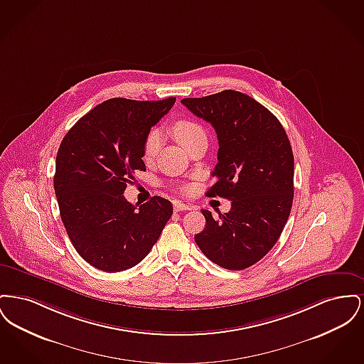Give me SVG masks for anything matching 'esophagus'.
<instances>
[{
    "label": "esophagus",
    "instance_id": "1",
    "mask_svg": "<svg viewBox=\"0 0 364 364\" xmlns=\"http://www.w3.org/2000/svg\"><path fill=\"white\" fill-rule=\"evenodd\" d=\"M187 210H191V206L181 202H174V211H187Z\"/></svg>",
    "mask_w": 364,
    "mask_h": 364
}]
</instances>
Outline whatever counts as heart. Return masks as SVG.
Instances as JSON below:
<instances>
[{
    "mask_svg": "<svg viewBox=\"0 0 364 364\" xmlns=\"http://www.w3.org/2000/svg\"><path fill=\"white\" fill-rule=\"evenodd\" d=\"M172 134L176 140L187 150L195 141L200 139H206V132L203 127L192 120H178L173 122ZM161 146H162V134L156 129H153L144 140V147H143L144 158L147 161L154 159L161 150Z\"/></svg>",
    "mask_w": 364,
    "mask_h": 364,
    "instance_id": "b5f03b06",
    "label": "heart"
}]
</instances>
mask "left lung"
I'll use <instances>...</instances> for the list:
<instances>
[{"label":"left lung","instance_id":"obj_1","mask_svg":"<svg viewBox=\"0 0 364 364\" xmlns=\"http://www.w3.org/2000/svg\"><path fill=\"white\" fill-rule=\"evenodd\" d=\"M181 104L210 122L218 138L215 184L206 196L232 200L214 218L202 210L205 229L195 242L208 259L228 270L259 262L277 242L294 202V153L277 117L254 98L225 90Z\"/></svg>","mask_w":364,"mask_h":364}]
</instances>
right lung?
Instances as JSON below:
<instances>
[{
  "label": "right lung",
  "instance_id": "add662e5",
  "mask_svg": "<svg viewBox=\"0 0 364 364\" xmlns=\"http://www.w3.org/2000/svg\"><path fill=\"white\" fill-rule=\"evenodd\" d=\"M174 102L176 97L107 100L60 144L53 184L63 224L77 254L102 272H122L144 259L172 217L168 199L153 196L134 206L122 193L134 174L146 171L144 140Z\"/></svg>",
  "mask_w": 364,
  "mask_h": 364
}]
</instances>
